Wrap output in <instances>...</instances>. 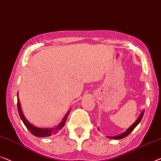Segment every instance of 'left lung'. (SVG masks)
I'll return each mask as SVG.
<instances>
[{
	"label": "left lung",
	"mask_w": 161,
	"mask_h": 161,
	"mask_svg": "<svg viewBox=\"0 0 161 161\" xmlns=\"http://www.w3.org/2000/svg\"><path fill=\"white\" fill-rule=\"evenodd\" d=\"M143 115H144V111L142 112V114H140V116L139 117V118L137 119V120L135 122V123L132 125V126H130V128H129L128 130H126V132H125L124 133H123L122 135H119V136H114V137H110V139H123L124 137H126L127 136H128L130 133H131V131H132L133 129H134L137 126L138 124L140 123V121L142 120V117H143Z\"/></svg>",
	"instance_id": "left-lung-1"
}]
</instances>
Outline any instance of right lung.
<instances>
[{
	"mask_svg": "<svg viewBox=\"0 0 161 161\" xmlns=\"http://www.w3.org/2000/svg\"><path fill=\"white\" fill-rule=\"evenodd\" d=\"M17 108H18V112H19V117L21 119L25 125L26 126V128L30 130V132L32 133L33 135L36 136L37 137H47V136H51L55 135L56 133L59 132V130H61L63 128V126L65 125V120H66L67 116L69 114V113L65 115L64 118H63V121L59 124L58 127L53 128H39L37 127H35L34 125H31L29 122L25 119V117H24L22 112L21 110V107H20V104L19 102V99L17 98Z\"/></svg>",
	"mask_w": 161,
	"mask_h": 161,
	"instance_id": "1",
	"label": "right lung"
}]
</instances>
